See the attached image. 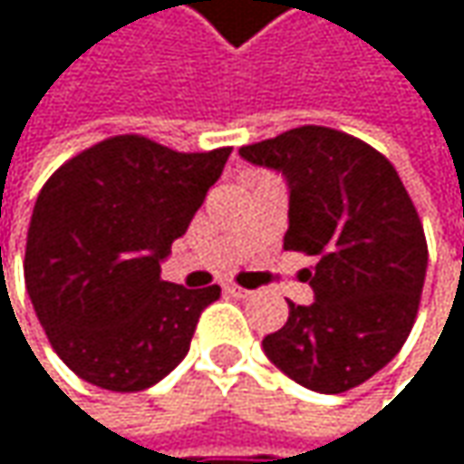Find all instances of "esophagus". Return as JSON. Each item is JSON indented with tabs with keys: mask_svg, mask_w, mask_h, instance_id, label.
I'll use <instances>...</instances> for the list:
<instances>
[{
	"mask_svg": "<svg viewBox=\"0 0 464 464\" xmlns=\"http://www.w3.org/2000/svg\"><path fill=\"white\" fill-rule=\"evenodd\" d=\"M226 293H228V295H233V298H246V295H249V290H244V287H236V285H228V287H226Z\"/></svg>",
	"mask_w": 464,
	"mask_h": 464,
	"instance_id": "1",
	"label": "esophagus"
}]
</instances>
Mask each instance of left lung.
Masks as SVG:
<instances>
[{"instance_id":"left-lung-1","label":"left lung","mask_w":464,"mask_h":464,"mask_svg":"<svg viewBox=\"0 0 464 464\" xmlns=\"http://www.w3.org/2000/svg\"><path fill=\"white\" fill-rule=\"evenodd\" d=\"M238 155L285 177V249L317 257L301 274L314 301H287V323L263 338L266 357L323 395L368 382L406 343L427 274L424 231L395 166L324 126L290 129Z\"/></svg>"}]
</instances>
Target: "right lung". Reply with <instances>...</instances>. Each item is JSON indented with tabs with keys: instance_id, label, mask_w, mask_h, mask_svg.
Masks as SVG:
<instances>
[{
	"instance_id": "obj_1",
	"label": "right lung",
	"mask_w": 464,
	"mask_h": 464,
	"mask_svg": "<svg viewBox=\"0 0 464 464\" xmlns=\"http://www.w3.org/2000/svg\"><path fill=\"white\" fill-rule=\"evenodd\" d=\"M231 147L177 152L137 134L66 160L37 196L24 276L55 354L88 384L140 392L188 354L220 287L160 279Z\"/></svg>"
}]
</instances>
